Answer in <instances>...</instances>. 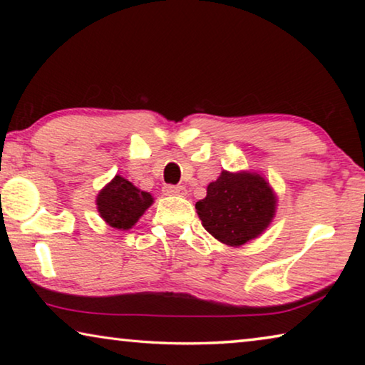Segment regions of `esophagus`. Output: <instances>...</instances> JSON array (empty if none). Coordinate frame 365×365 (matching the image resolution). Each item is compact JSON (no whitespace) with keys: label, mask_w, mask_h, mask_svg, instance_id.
Listing matches in <instances>:
<instances>
[{"label":"esophagus","mask_w":365,"mask_h":365,"mask_svg":"<svg viewBox=\"0 0 365 365\" xmlns=\"http://www.w3.org/2000/svg\"><path fill=\"white\" fill-rule=\"evenodd\" d=\"M164 195L168 196H187V188L185 187H175V185H168L164 187Z\"/></svg>","instance_id":"34e87169"}]
</instances>
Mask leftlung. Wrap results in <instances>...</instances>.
I'll list each match as a JSON object with an SVG mask.
<instances>
[{"instance_id": "obj_1", "label": "left lung", "mask_w": 365, "mask_h": 365, "mask_svg": "<svg viewBox=\"0 0 365 365\" xmlns=\"http://www.w3.org/2000/svg\"><path fill=\"white\" fill-rule=\"evenodd\" d=\"M277 202L279 197L264 175L252 170H222L195 207L202 227L217 242L238 248L267 230Z\"/></svg>"}]
</instances>
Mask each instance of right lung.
I'll use <instances>...</instances> for the list:
<instances>
[{"instance_id": "obj_1", "label": "right lung", "mask_w": 365, "mask_h": 365, "mask_svg": "<svg viewBox=\"0 0 365 365\" xmlns=\"http://www.w3.org/2000/svg\"><path fill=\"white\" fill-rule=\"evenodd\" d=\"M154 202L148 191L135 187L120 175L104 185L96 196V209L100 217L117 230H128Z\"/></svg>"}]
</instances>
